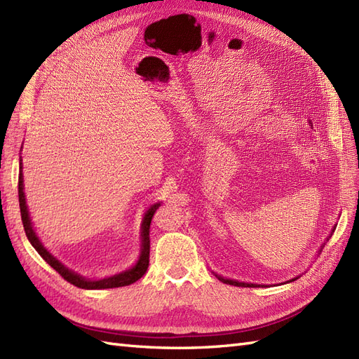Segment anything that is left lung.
<instances>
[{
  "mask_svg": "<svg viewBox=\"0 0 359 359\" xmlns=\"http://www.w3.org/2000/svg\"><path fill=\"white\" fill-rule=\"evenodd\" d=\"M217 276V274H215ZM217 278L222 280V282H224V283H227V285H235V287H245V288H249V287H252V288H255V287H259V285H256V283H245V282H238V280H232V279H224V278H222V276H217ZM294 280V279H292ZM291 280V282H292Z\"/></svg>",
  "mask_w": 359,
  "mask_h": 359,
  "instance_id": "left-lung-1",
  "label": "left lung"
}]
</instances>
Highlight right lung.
<instances>
[{
  "instance_id": "obj_1",
  "label": "right lung",
  "mask_w": 359,
  "mask_h": 359,
  "mask_svg": "<svg viewBox=\"0 0 359 359\" xmlns=\"http://www.w3.org/2000/svg\"><path fill=\"white\" fill-rule=\"evenodd\" d=\"M18 196H20V209H21V218H22V224H24V231L27 238H29L30 244L34 247L36 252H38L45 262L50 264L51 267L56 270L63 279L67 282L76 285L79 288L83 290H106V288H118V287H126V285H132L136 280H140L142 276L145 274L147 269H149V261H150V224H151V218L154 215L156 210L161 206V203H154L149 210L145 212V217L142 219V229H141V236H142V245H141V256L137 262L135 264V267L130 270H126L119 274L110 276V278H104L100 280H90L81 278L80 274L68 270L65 265L59 262L54 256L47 252V249L42 245L39 241L38 235L34 233L33 226H32V219L29 215V209H27L25 205V196H24V180H22V165L20 167V179H18Z\"/></svg>"
}]
</instances>
